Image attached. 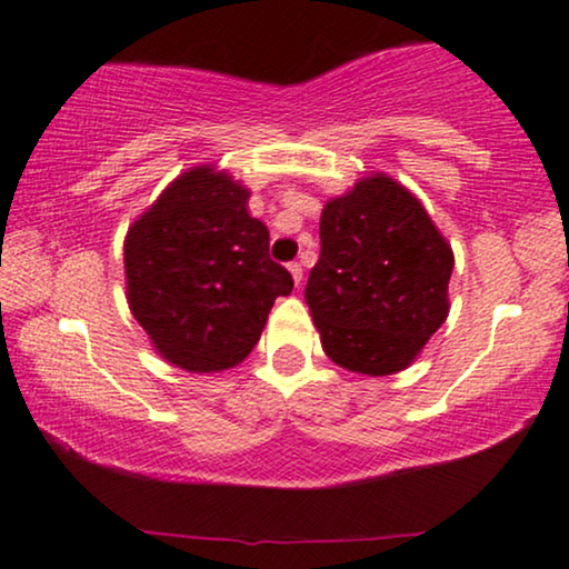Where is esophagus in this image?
Returning <instances> with one entry per match:
<instances>
[{"mask_svg":"<svg viewBox=\"0 0 569 569\" xmlns=\"http://www.w3.org/2000/svg\"><path fill=\"white\" fill-rule=\"evenodd\" d=\"M289 272H291V278H293V283H301V278H305V268H301L299 262H291L289 264Z\"/></svg>","mask_w":569,"mask_h":569,"instance_id":"34e87169","label":"esophagus"}]
</instances>
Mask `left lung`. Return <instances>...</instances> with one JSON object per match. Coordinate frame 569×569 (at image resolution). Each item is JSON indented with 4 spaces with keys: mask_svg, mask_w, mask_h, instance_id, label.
Masks as SVG:
<instances>
[{
    "mask_svg": "<svg viewBox=\"0 0 569 569\" xmlns=\"http://www.w3.org/2000/svg\"><path fill=\"white\" fill-rule=\"evenodd\" d=\"M451 270V247L393 178L330 199L305 289L326 355L372 378L405 370L449 315Z\"/></svg>",
    "mask_w": 569,
    "mask_h": 569,
    "instance_id": "1",
    "label": "left lung"
}]
</instances>
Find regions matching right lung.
Segmentation results:
<instances>
[{
    "label": "right lung",
    "mask_w": 569,
    "mask_h": 569,
    "mask_svg": "<svg viewBox=\"0 0 569 569\" xmlns=\"http://www.w3.org/2000/svg\"><path fill=\"white\" fill-rule=\"evenodd\" d=\"M247 199L228 172L201 164L178 176L126 236L128 305L176 368L220 372L243 362L272 301L293 289Z\"/></svg>",
    "instance_id": "right-lung-1"
}]
</instances>
